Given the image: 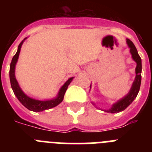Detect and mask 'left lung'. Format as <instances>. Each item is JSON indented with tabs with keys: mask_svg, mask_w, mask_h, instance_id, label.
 Returning a JSON list of instances; mask_svg holds the SVG:
<instances>
[{
	"mask_svg": "<svg viewBox=\"0 0 152 152\" xmlns=\"http://www.w3.org/2000/svg\"><path fill=\"white\" fill-rule=\"evenodd\" d=\"M126 42H127L129 47L130 48V52H131L132 56V58L137 63V66L135 68L136 76H135V80H134L131 90H130L128 94L126 95L124 98L116 102V103H114L112 108L107 110H104L107 113H119L124 110L125 109L127 108L135 100V98L137 96L139 89H140L141 80H142V74H141L142 73V59H141L140 56H139L138 51H137L133 42L129 39H126Z\"/></svg>",
	"mask_w": 152,
	"mask_h": 152,
	"instance_id": "obj_1",
	"label": "left lung"
}]
</instances>
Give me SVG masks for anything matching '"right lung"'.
<instances>
[{
    "label": "right lung",
    "instance_id": "right-lung-1",
    "mask_svg": "<svg viewBox=\"0 0 152 152\" xmlns=\"http://www.w3.org/2000/svg\"><path fill=\"white\" fill-rule=\"evenodd\" d=\"M23 42V40L20 43V45H19L17 53L14 55V56H13V58H12V61L11 63H10V84H11V88L12 89H13L14 94L16 95V96L17 97L19 101L26 108H27L28 110H29L31 111H34V112H41V111L45 110H49V109L52 108V107H56V106L58 105V104L62 101L63 99H64V94L66 92L68 85H69V84L72 80L73 77L68 79L66 82L64 83V85H63L62 87H61V89H60L59 93H58V96L56 98H55V99H53V100L41 101V100H34V99H32V98L26 96V95L23 92L22 90L20 89V88L18 82L17 81V79H16L15 77V75H14L16 63H17V59H18L19 54H20V49L21 46H22Z\"/></svg>",
    "mask_w": 152,
    "mask_h": 152
}]
</instances>
